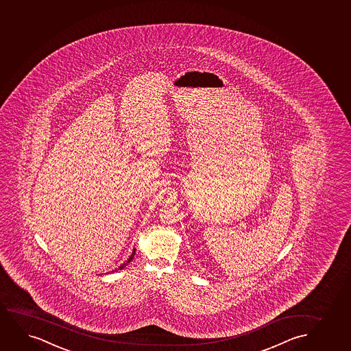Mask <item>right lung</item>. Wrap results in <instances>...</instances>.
Segmentation results:
<instances>
[{"instance_id": "1", "label": "right lung", "mask_w": 351, "mask_h": 351, "mask_svg": "<svg viewBox=\"0 0 351 351\" xmlns=\"http://www.w3.org/2000/svg\"><path fill=\"white\" fill-rule=\"evenodd\" d=\"M134 254H136V248H134V251H132V253H131V256H129V259L126 260L125 263L124 264H121L118 269H114V271H111V272H116V271H118V269H123L125 266H128L129 265V263H131V260L134 259Z\"/></svg>"}]
</instances>
